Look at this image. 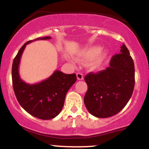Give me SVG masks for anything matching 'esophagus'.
Returning <instances> with one entry per match:
<instances>
[{
	"label": "esophagus",
	"mask_w": 149,
	"mask_h": 149,
	"mask_svg": "<svg viewBox=\"0 0 149 149\" xmlns=\"http://www.w3.org/2000/svg\"><path fill=\"white\" fill-rule=\"evenodd\" d=\"M77 79L79 80H82L84 79V76H83V74H81L80 72L77 73Z\"/></svg>",
	"instance_id": "34e87169"
}]
</instances>
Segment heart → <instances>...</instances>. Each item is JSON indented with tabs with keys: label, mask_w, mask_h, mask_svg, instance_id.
<instances>
[{
	"label": "heart",
	"mask_w": 149,
	"mask_h": 149,
	"mask_svg": "<svg viewBox=\"0 0 149 149\" xmlns=\"http://www.w3.org/2000/svg\"><path fill=\"white\" fill-rule=\"evenodd\" d=\"M102 47L98 45L86 47L79 51L76 55L77 60L80 62L90 61L88 63V68L91 70H96L100 66L108 55L107 50L100 52Z\"/></svg>",
	"instance_id": "heart-1"
}]
</instances>
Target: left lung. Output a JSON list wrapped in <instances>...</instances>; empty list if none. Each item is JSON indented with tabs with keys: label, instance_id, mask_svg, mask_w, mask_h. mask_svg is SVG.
<instances>
[{
	"label": "left lung",
	"instance_id": "obj_1",
	"mask_svg": "<svg viewBox=\"0 0 149 149\" xmlns=\"http://www.w3.org/2000/svg\"><path fill=\"white\" fill-rule=\"evenodd\" d=\"M88 89L84 102L89 112L98 118L116 114L128 103L134 91L135 70L132 57L124 44L113 55L109 67L84 77Z\"/></svg>",
	"mask_w": 149,
	"mask_h": 149
}]
</instances>
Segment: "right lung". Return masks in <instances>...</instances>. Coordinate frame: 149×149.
Returning a JSON list of instances; mask_svg holds the SVG:
<instances>
[{"label": "right lung", "mask_w": 149, "mask_h": 149, "mask_svg": "<svg viewBox=\"0 0 149 149\" xmlns=\"http://www.w3.org/2000/svg\"><path fill=\"white\" fill-rule=\"evenodd\" d=\"M49 39L51 37H44L25 43L14 58L12 66L13 87L17 100L27 112L43 120L53 119L60 113L67 92L77 80L75 74H65L59 70H55L47 79L34 84L22 80L19 65L26 45L38 40Z\"/></svg>", "instance_id": "1"}]
</instances>
